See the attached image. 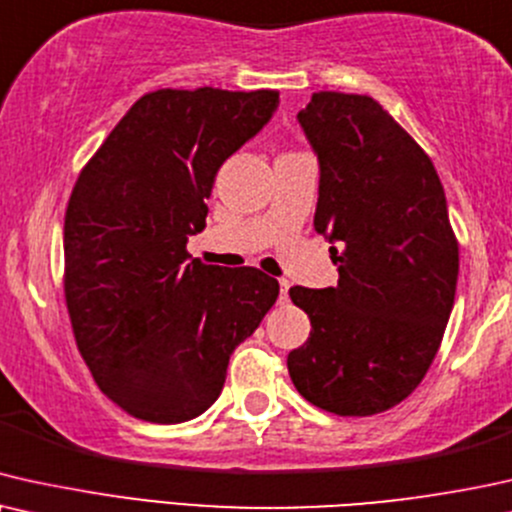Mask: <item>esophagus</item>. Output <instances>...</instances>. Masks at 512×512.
<instances>
[{"mask_svg": "<svg viewBox=\"0 0 512 512\" xmlns=\"http://www.w3.org/2000/svg\"><path fill=\"white\" fill-rule=\"evenodd\" d=\"M278 285H281V295H278V302L285 304V302H288V290H290V281H285V278H281V281H278Z\"/></svg>", "mask_w": 512, "mask_h": 512, "instance_id": "esophagus-1", "label": "esophagus"}]
</instances>
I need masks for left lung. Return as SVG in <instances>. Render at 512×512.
Returning a JSON list of instances; mask_svg holds the SVG:
<instances>
[{
	"mask_svg": "<svg viewBox=\"0 0 512 512\" xmlns=\"http://www.w3.org/2000/svg\"><path fill=\"white\" fill-rule=\"evenodd\" d=\"M318 156L313 227L335 288L295 285L311 320L288 353L292 384L339 417L395 407L421 384L454 306L459 245L433 161L370 95L320 91L297 114Z\"/></svg>",
	"mask_w": 512,
	"mask_h": 512,
	"instance_id": "obj_1",
	"label": "left lung"
}]
</instances>
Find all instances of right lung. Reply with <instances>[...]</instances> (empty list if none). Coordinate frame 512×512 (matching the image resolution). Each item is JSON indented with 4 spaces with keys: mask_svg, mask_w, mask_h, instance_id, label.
<instances>
[{
    "mask_svg": "<svg viewBox=\"0 0 512 512\" xmlns=\"http://www.w3.org/2000/svg\"><path fill=\"white\" fill-rule=\"evenodd\" d=\"M278 91L161 88L114 126L65 213V299L100 391L135 419L182 424L215 403L234 349L278 297L260 269L192 260L215 175Z\"/></svg>",
    "mask_w": 512,
    "mask_h": 512,
    "instance_id": "right-lung-1",
    "label": "right lung"
}]
</instances>
